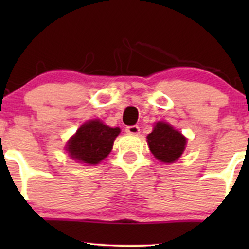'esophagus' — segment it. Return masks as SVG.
<instances>
[{
	"instance_id": "34e87169",
	"label": "esophagus",
	"mask_w": 249,
	"mask_h": 249,
	"mask_svg": "<svg viewBox=\"0 0 249 249\" xmlns=\"http://www.w3.org/2000/svg\"><path fill=\"white\" fill-rule=\"evenodd\" d=\"M125 131L130 134H138L141 128H139V126H137V125H132V126H127L125 128Z\"/></svg>"
}]
</instances>
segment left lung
Listing matches in <instances>:
<instances>
[{"mask_svg":"<svg viewBox=\"0 0 249 249\" xmlns=\"http://www.w3.org/2000/svg\"><path fill=\"white\" fill-rule=\"evenodd\" d=\"M147 138L150 151L165 164L177 161L185 151L187 139L168 123L158 122Z\"/></svg>","mask_w":249,"mask_h":249,"instance_id":"obj_1","label":"left lung"}]
</instances>
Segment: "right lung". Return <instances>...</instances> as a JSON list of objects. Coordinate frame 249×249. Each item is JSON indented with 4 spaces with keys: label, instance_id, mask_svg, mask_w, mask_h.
Wrapping results in <instances>:
<instances>
[{
    "label": "right lung",
    "instance_id": "obj_1",
    "mask_svg": "<svg viewBox=\"0 0 249 249\" xmlns=\"http://www.w3.org/2000/svg\"><path fill=\"white\" fill-rule=\"evenodd\" d=\"M119 127H110L99 119H92L82 125L68 141L65 150L75 160L88 165H97L111 152Z\"/></svg>",
    "mask_w": 249,
    "mask_h": 249
}]
</instances>
